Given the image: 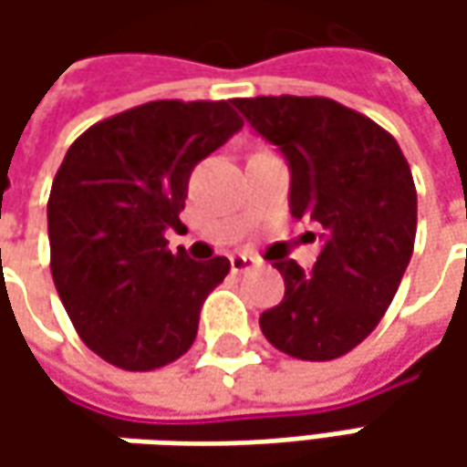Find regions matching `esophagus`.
<instances>
[{"mask_svg": "<svg viewBox=\"0 0 467 467\" xmlns=\"http://www.w3.org/2000/svg\"><path fill=\"white\" fill-rule=\"evenodd\" d=\"M254 267H260V260H257V257H249V254H234V257H231V270H234L236 275L249 273V270H254Z\"/></svg>", "mask_w": 467, "mask_h": 467, "instance_id": "1", "label": "esophagus"}]
</instances>
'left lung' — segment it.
I'll use <instances>...</instances> for the list:
<instances>
[{
    "mask_svg": "<svg viewBox=\"0 0 467 467\" xmlns=\"http://www.w3.org/2000/svg\"><path fill=\"white\" fill-rule=\"evenodd\" d=\"M234 106L291 163V215L322 228L306 275L275 260L278 306L260 314L265 337L301 361L346 356L389 309L416 242V184L387 130L322 96H257Z\"/></svg>",
    "mask_w": 467,
    "mask_h": 467,
    "instance_id": "8db88e82",
    "label": "left lung"
}]
</instances>
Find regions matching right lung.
Here are the masks:
<instances>
[{
    "label": "right lung",
    "instance_id": "obj_1",
    "mask_svg": "<svg viewBox=\"0 0 467 467\" xmlns=\"http://www.w3.org/2000/svg\"><path fill=\"white\" fill-rule=\"evenodd\" d=\"M244 127L228 100H150L85 130L48 194L51 278L80 340L124 371L184 356L225 257L171 252L192 169Z\"/></svg>",
    "mask_w": 467,
    "mask_h": 467
}]
</instances>
